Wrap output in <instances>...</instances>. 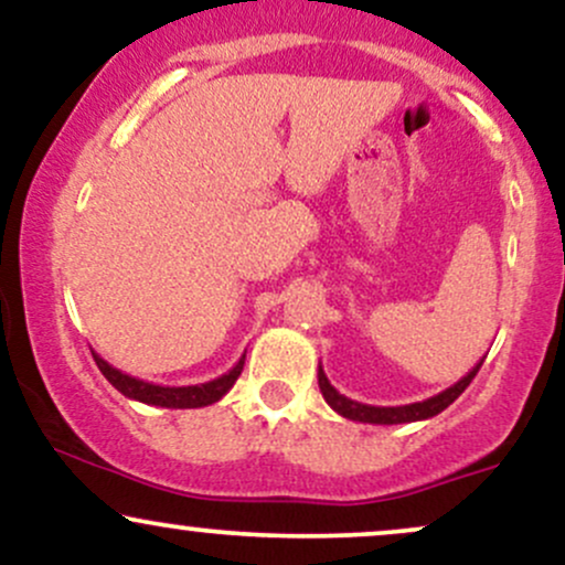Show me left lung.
Returning <instances> with one entry per match:
<instances>
[{
  "instance_id": "8db88e82",
  "label": "left lung",
  "mask_w": 565,
  "mask_h": 565,
  "mask_svg": "<svg viewBox=\"0 0 565 565\" xmlns=\"http://www.w3.org/2000/svg\"><path fill=\"white\" fill-rule=\"evenodd\" d=\"M481 364H483V359L478 361V364L472 366L462 380L454 382L451 387H446V391H440L438 395H433V398L417 401V404H406V406H369V404H359V401H350L348 395H342L332 385V382L327 380V374H323L321 366H319V387H321V393H323V401H327V404L332 406L334 412L340 414V417L353 419V423H369V425L419 423V419L436 417V414L444 412L446 406H451L454 401H457L459 395L465 393V387L470 385L472 377H476L478 369H481Z\"/></svg>"
}]
</instances>
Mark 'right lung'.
<instances>
[{
  "mask_svg": "<svg viewBox=\"0 0 565 565\" xmlns=\"http://www.w3.org/2000/svg\"><path fill=\"white\" fill-rule=\"evenodd\" d=\"M97 369L103 372V377H106L111 385L119 391L121 395H127V398L132 401H140V404H148V406H164V408H199V406H210L215 404V401L223 398L225 393L231 391L233 382L238 380V374H242L244 369V359L236 361V366L228 369V372L223 374V377L217 380H210V382H201V385H185V387H167V385H153V382H146V380H138V377H129V374L119 372V369L108 364L106 359H100V355L93 353Z\"/></svg>",
  "mask_w": 565,
  "mask_h": 565,
  "instance_id": "1",
  "label": "right lung"
}]
</instances>
